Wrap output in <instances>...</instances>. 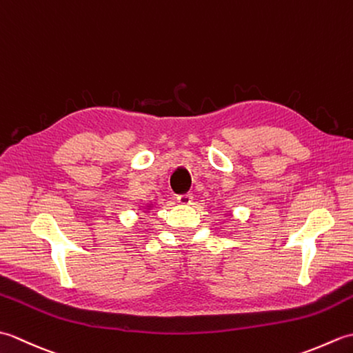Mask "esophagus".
<instances>
[{
	"label": "esophagus",
	"instance_id": "34e87169",
	"mask_svg": "<svg viewBox=\"0 0 353 353\" xmlns=\"http://www.w3.org/2000/svg\"><path fill=\"white\" fill-rule=\"evenodd\" d=\"M192 196L191 194H183V196H179L177 197V201L179 203H181L182 206H190V205H192Z\"/></svg>",
	"mask_w": 353,
	"mask_h": 353
}]
</instances>
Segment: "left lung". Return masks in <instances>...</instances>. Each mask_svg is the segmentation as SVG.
<instances>
[{
    "mask_svg": "<svg viewBox=\"0 0 353 353\" xmlns=\"http://www.w3.org/2000/svg\"><path fill=\"white\" fill-rule=\"evenodd\" d=\"M221 212H223V214H224V215H226V214H228V212H229V211H228V209H224V208H221Z\"/></svg>",
    "mask_w": 353,
    "mask_h": 353,
    "instance_id": "1",
    "label": "left lung"
}]
</instances>
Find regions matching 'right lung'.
<instances>
[{"label": "right lung", "mask_w": 353, "mask_h": 353, "mask_svg": "<svg viewBox=\"0 0 353 353\" xmlns=\"http://www.w3.org/2000/svg\"><path fill=\"white\" fill-rule=\"evenodd\" d=\"M154 206H156V203L154 201H148V203H145L144 206H142V212L144 214H150L154 209Z\"/></svg>", "instance_id": "add662e5"}]
</instances>
